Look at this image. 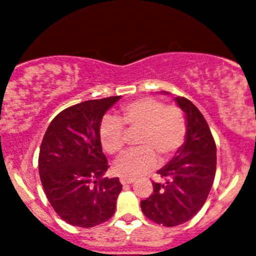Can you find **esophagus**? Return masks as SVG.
Segmentation results:
<instances>
[{
  "instance_id": "obj_1",
  "label": "esophagus",
  "mask_w": 256,
  "mask_h": 256,
  "mask_svg": "<svg viewBox=\"0 0 256 256\" xmlns=\"http://www.w3.org/2000/svg\"><path fill=\"white\" fill-rule=\"evenodd\" d=\"M134 181V178H124V177H121V178H120V182H121L122 184H130V183H133Z\"/></svg>"
}]
</instances>
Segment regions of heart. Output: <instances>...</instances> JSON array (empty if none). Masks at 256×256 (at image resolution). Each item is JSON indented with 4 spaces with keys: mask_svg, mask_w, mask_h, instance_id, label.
Segmentation results:
<instances>
[{
    "mask_svg": "<svg viewBox=\"0 0 256 256\" xmlns=\"http://www.w3.org/2000/svg\"><path fill=\"white\" fill-rule=\"evenodd\" d=\"M140 129L136 150L124 152L114 164V171L124 178H135L158 165V154L163 159L175 154L183 145L187 122L181 109L165 106L153 98H142L123 105L118 118L105 116L99 124V140L108 153L115 154L124 146L126 132Z\"/></svg>",
    "mask_w": 256,
    "mask_h": 256,
    "instance_id": "1",
    "label": "heart"
}]
</instances>
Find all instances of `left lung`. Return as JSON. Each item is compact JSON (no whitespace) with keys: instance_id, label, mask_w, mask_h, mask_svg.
<instances>
[{"instance_id":"obj_1","label":"left lung","mask_w":256,"mask_h":256,"mask_svg":"<svg viewBox=\"0 0 256 256\" xmlns=\"http://www.w3.org/2000/svg\"><path fill=\"white\" fill-rule=\"evenodd\" d=\"M175 102L187 122L184 142L157 171L165 182H153V194L140 204L147 218L164 226L186 223L200 211L212 188L217 165V147L202 114L188 99L176 97Z\"/></svg>"}]
</instances>
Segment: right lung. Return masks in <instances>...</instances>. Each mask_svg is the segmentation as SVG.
Returning a JSON list of instances; mask_svg holds the SVG:
<instances>
[{
    "label": "right lung",
    "mask_w": 256,
    "mask_h": 256,
    "mask_svg": "<svg viewBox=\"0 0 256 256\" xmlns=\"http://www.w3.org/2000/svg\"><path fill=\"white\" fill-rule=\"evenodd\" d=\"M121 96L86 100L61 111L48 127L39 151L40 181L50 205L68 224L92 228L114 216L122 190L108 178L99 124Z\"/></svg>",
    "instance_id": "1"
}]
</instances>
